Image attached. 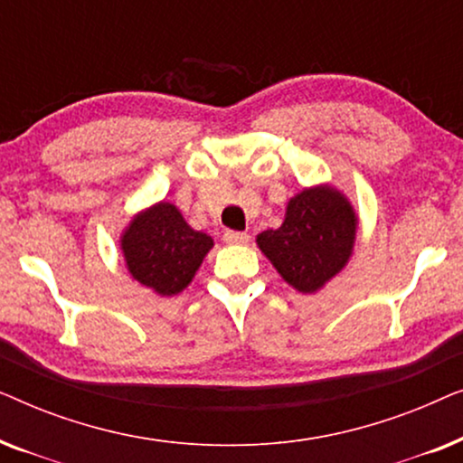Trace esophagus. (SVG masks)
I'll return each mask as SVG.
<instances>
[{"mask_svg":"<svg viewBox=\"0 0 463 463\" xmlns=\"http://www.w3.org/2000/svg\"><path fill=\"white\" fill-rule=\"evenodd\" d=\"M223 240L227 244H246L250 240V236L244 232H225Z\"/></svg>","mask_w":463,"mask_h":463,"instance_id":"1","label":"esophagus"}]
</instances>
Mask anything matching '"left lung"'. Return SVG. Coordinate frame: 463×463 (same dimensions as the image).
Segmentation results:
<instances>
[{
  "label": "left lung",
  "instance_id": "1",
  "mask_svg": "<svg viewBox=\"0 0 463 463\" xmlns=\"http://www.w3.org/2000/svg\"><path fill=\"white\" fill-rule=\"evenodd\" d=\"M358 214L337 187H306L288 200L278 230L261 232L257 246L284 282L299 293H316L350 261Z\"/></svg>",
  "mask_w": 463,
  "mask_h": 463
}]
</instances>
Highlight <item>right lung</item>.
Segmentation results:
<instances>
[{
	"mask_svg": "<svg viewBox=\"0 0 463 463\" xmlns=\"http://www.w3.org/2000/svg\"><path fill=\"white\" fill-rule=\"evenodd\" d=\"M213 246V238L195 232L170 202L137 213L119 236L128 274L160 297L185 290Z\"/></svg>",
	"mask_w": 463,
	"mask_h": 463,
	"instance_id": "1",
	"label": "right lung"
}]
</instances>
